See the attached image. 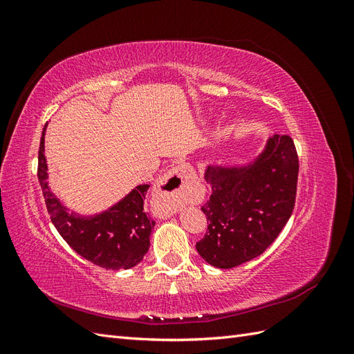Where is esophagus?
<instances>
[{
	"label": "esophagus",
	"instance_id": "34e87169",
	"mask_svg": "<svg viewBox=\"0 0 354 354\" xmlns=\"http://www.w3.org/2000/svg\"><path fill=\"white\" fill-rule=\"evenodd\" d=\"M194 183L195 173L189 165L180 164L171 168L156 186L153 194V212L159 218L173 216L192 198Z\"/></svg>",
	"mask_w": 354,
	"mask_h": 354
}]
</instances>
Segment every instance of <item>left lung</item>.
<instances>
[{
  "label": "left lung",
  "instance_id": "obj_1",
  "mask_svg": "<svg viewBox=\"0 0 354 354\" xmlns=\"http://www.w3.org/2000/svg\"><path fill=\"white\" fill-rule=\"evenodd\" d=\"M299 160L289 136L272 137L264 153L243 168L209 167L211 196L201 209L207 233L196 250L207 263L232 269L264 252L291 217Z\"/></svg>",
  "mask_w": 354,
  "mask_h": 354
}]
</instances>
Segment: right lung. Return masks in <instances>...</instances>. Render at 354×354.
Wrapping results in <instances>:
<instances>
[{
	"label": "right lung",
	"mask_w": 354,
	"mask_h": 354,
	"mask_svg": "<svg viewBox=\"0 0 354 354\" xmlns=\"http://www.w3.org/2000/svg\"><path fill=\"white\" fill-rule=\"evenodd\" d=\"M46 127L38 151V181L55 227L75 252L93 264L109 270L131 269L146 255L155 226V221L147 217L143 207L149 185L137 186L115 207L95 217L82 218L69 214L47 186Z\"/></svg>",
	"instance_id": "1"
}]
</instances>
